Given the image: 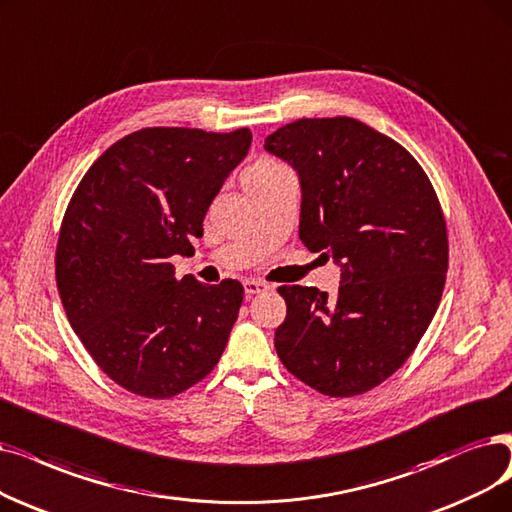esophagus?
<instances>
[{"label":"esophagus","instance_id":"obj_1","mask_svg":"<svg viewBox=\"0 0 512 512\" xmlns=\"http://www.w3.org/2000/svg\"><path fill=\"white\" fill-rule=\"evenodd\" d=\"M269 288H271L269 283L258 281V279H245V281H243V290H245V294H248V296L262 294V292H267Z\"/></svg>","mask_w":512,"mask_h":512}]
</instances>
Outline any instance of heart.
I'll return each instance as SVG.
<instances>
[{"label":"heart","instance_id":"heart-1","mask_svg":"<svg viewBox=\"0 0 512 512\" xmlns=\"http://www.w3.org/2000/svg\"><path fill=\"white\" fill-rule=\"evenodd\" d=\"M290 174V170L283 166V163L269 159V157H262L256 159L254 163H250L248 168L243 172V185L250 193H258L262 189H267L269 185H273L275 180H279L281 176Z\"/></svg>","mask_w":512,"mask_h":512}]
</instances>
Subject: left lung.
<instances>
[{"instance_id": "8db88e82", "label": "left lung", "mask_w": 512, "mask_h": 512, "mask_svg": "<svg viewBox=\"0 0 512 512\" xmlns=\"http://www.w3.org/2000/svg\"><path fill=\"white\" fill-rule=\"evenodd\" d=\"M302 191L298 235L340 267V288L281 285V363L330 397L393 376L439 306L447 273L445 218L431 180L399 142L353 117L298 119L267 136Z\"/></svg>"}]
</instances>
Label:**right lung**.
<instances>
[{"label":"right lung","instance_id":"right-lung-1","mask_svg":"<svg viewBox=\"0 0 512 512\" xmlns=\"http://www.w3.org/2000/svg\"><path fill=\"white\" fill-rule=\"evenodd\" d=\"M252 132L145 128L117 140L81 178L60 227L56 285L73 332L126 391L168 399L206 378L237 321L243 285L180 281L224 180Z\"/></svg>","mask_w":512,"mask_h":512}]
</instances>
